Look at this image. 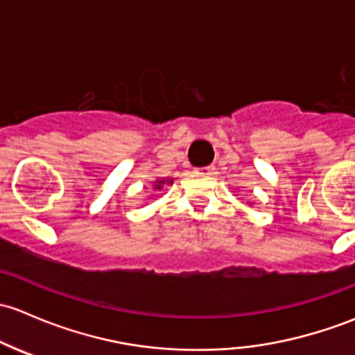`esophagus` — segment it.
I'll return each instance as SVG.
<instances>
[{"label":"esophagus","mask_w":355,"mask_h":355,"mask_svg":"<svg viewBox=\"0 0 355 355\" xmlns=\"http://www.w3.org/2000/svg\"><path fill=\"white\" fill-rule=\"evenodd\" d=\"M200 174H203V176H215L217 174V169L215 167H205V169L200 171Z\"/></svg>","instance_id":"esophagus-1"}]
</instances>
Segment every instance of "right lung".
Returning <instances> with one entry per match:
<instances>
[{"mask_svg":"<svg viewBox=\"0 0 355 355\" xmlns=\"http://www.w3.org/2000/svg\"><path fill=\"white\" fill-rule=\"evenodd\" d=\"M164 182H166V179H157L155 184H153V186H155V189H162ZM169 182H171V184H173V179H169V181H167V184H169Z\"/></svg>","mask_w":355,"mask_h":355,"instance_id":"add662e5","label":"right lung"}]
</instances>
